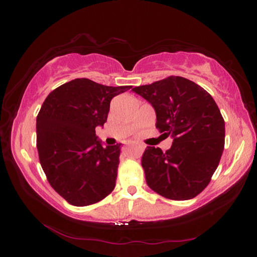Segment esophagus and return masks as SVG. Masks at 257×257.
Returning a JSON list of instances; mask_svg holds the SVG:
<instances>
[{"instance_id":"1","label":"esophagus","mask_w":257,"mask_h":257,"mask_svg":"<svg viewBox=\"0 0 257 257\" xmlns=\"http://www.w3.org/2000/svg\"><path fill=\"white\" fill-rule=\"evenodd\" d=\"M132 146H137V147H138V149H141V150H143V149H144V146H143V145H141V144H129V145H127V146H125V147H124V152L128 150V147H132Z\"/></svg>"}]
</instances>
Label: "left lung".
Here are the masks:
<instances>
[{
  "instance_id": "left-lung-1",
  "label": "left lung",
  "mask_w": 257,
  "mask_h": 257,
  "mask_svg": "<svg viewBox=\"0 0 257 257\" xmlns=\"http://www.w3.org/2000/svg\"><path fill=\"white\" fill-rule=\"evenodd\" d=\"M154 107L156 128L171 136L170 149L147 146L146 182L161 196L187 201L205 189L224 149V120L213 97L184 77L171 76L133 88Z\"/></svg>"
}]
</instances>
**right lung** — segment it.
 <instances>
[{
    "label": "right lung",
    "instance_id": "right-lung-1",
    "mask_svg": "<svg viewBox=\"0 0 257 257\" xmlns=\"http://www.w3.org/2000/svg\"><path fill=\"white\" fill-rule=\"evenodd\" d=\"M130 88L77 78L43 103L36 119L40 162L50 185L71 205H92L114 189L121 144L103 147L95 128L106 122L111 99Z\"/></svg>",
    "mask_w": 257,
    "mask_h": 257
}]
</instances>
